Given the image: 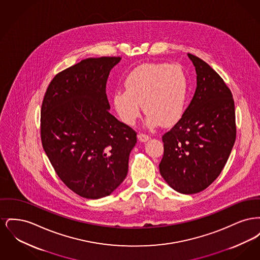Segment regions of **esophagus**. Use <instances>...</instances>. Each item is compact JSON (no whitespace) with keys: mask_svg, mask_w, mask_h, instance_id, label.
I'll list each match as a JSON object with an SVG mask.
<instances>
[{"mask_svg":"<svg viewBox=\"0 0 260 260\" xmlns=\"http://www.w3.org/2000/svg\"><path fill=\"white\" fill-rule=\"evenodd\" d=\"M137 137H138V139H139L141 142H145V141H147L149 138H150L149 136L145 135V134H139V135L137 136Z\"/></svg>","mask_w":260,"mask_h":260,"instance_id":"esophagus-1","label":"esophagus"}]
</instances>
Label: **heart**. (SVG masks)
<instances>
[{"label":"heart","mask_w":260,"mask_h":260,"mask_svg":"<svg viewBox=\"0 0 260 260\" xmlns=\"http://www.w3.org/2000/svg\"><path fill=\"white\" fill-rule=\"evenodd\" d=\"M125 90L117 89L113 104L124 124L134 125L141 114L147 113L150 127L173 125L185 111L189 82L178 65L144 63L135 68L124 81Z\"/></svg>","instance_id":"heart-1"}]
</instances>
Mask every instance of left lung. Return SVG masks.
<instances>
[{
    "label": "left lung",
    "mask_w": 260,
    "mask_h": 260,
    "mask_svg": "<svg viewBox=\"0 0 260 260\" xmlns=\"http://www.w3.org/2000/svg\"><path fill=\"white\" fill-rule=\"evenodd\" d=\"M197 87L180 120L161 136L159 165L167 183L182 194L205 190L218 177L236 140L235 104L230 88L207 62L188 53Z\"/></svg>",
    "instance_id": "8db88e82"
}]
</instances>
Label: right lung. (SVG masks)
Returning a JSON list of instances; mask_svg holds the SVG:
<instances>
[{"mask_svg": "<svg viewBox=\"0 0 260 260\" xmlns=\"http://www.w3.org/2000/svg\"><path fill=\"white\" fill-rule=\"evenodd\" d=\"M121 57L87 58L63 70L47 88L41 139L62 182L81 197L110 195L124 181L136 133L109 113L106 83Z\"/></svg>", "mask_w": 260, "mask_h": 260, "instance_id": "obj_1", "label": "right lung"}]
</instances>
